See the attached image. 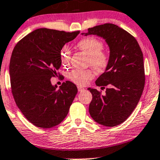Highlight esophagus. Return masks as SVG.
Returning <instances> with one entry per match:
<instances>
[{
  "label": "esophagus",
  "mask_w": 160,
  "mask_h": 160,
  "mask_svg": "<svg viewBox=\"0 0 160 160\" xmlns=\"http://www.w3.org/2000/svg\"><path fill=\"white\" fill-rule=\"evenodd\" d=\"M78 91H79V92H82V91H83V90H84V88L81 87V86H78Z\"/></svg>",
  "instance_id": "34e87169"
}]
</instances>
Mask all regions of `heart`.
Returning <instances> with one entry per match:
<instances>
[{
  "label": "heart",
  "instance_id": "obj_1",
  "mask_svg": "<svg viewBox=\"0 0 160 160\" xmlns=\"http://www.w3.org/2000/svg\"><path fill=\"white\" fill-rule=\"evenodd\" d=\"M78 47L88 56V65H90L99 74H102L107 71L111 59L109 54L102 50L104 48L102 41L93 37H89L80 40L78 43ZM61 58L64 65H68L70 53L66 49L62 50ZM93 77L94 73L90 69L73 70L68 75L71 81L79 86L86 85L89 80L93 78Z\"/></svg>",
  "mask_w": 160,
  "mask_h": 160
}]
</instances>
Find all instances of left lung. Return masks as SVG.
Returning <instances> with one entry per match:
<instances>
[{"mask_svg":"<svg viewBox=\"0 0 160 160\" xmlns=\"http://www.w3.org/2000/svg\"><path fill=\"white\" fill-rule=\"evenodd\" d=\"M89 34L102 37L110 48V65L95 81L105 94L88 88L92 95L89 111L92 118L104 126L113 127L126 120L136 108L145 83L142 51L129 33L114 24L88 28Z\"/></svg>","mask_w":160,"mask_h":160,"instance_id":"left-lung-1","label":"left lung"}]
</instances>
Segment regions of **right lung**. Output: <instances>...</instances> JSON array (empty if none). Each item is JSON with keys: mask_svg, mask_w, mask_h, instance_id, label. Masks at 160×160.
Wrapping results in <instances>:
<instances>
[{"mask_svg": "<svg viewBox=\"0 0 160 160\" xmlns=\"http://www.w3.org/2000/svg\"><path fill=\"white\" fill-rule=\"evenodd\" d=\"M80 34L48 28L36 29L20 40L10 62L11 90L16 105L25 118L40 128H48L63 121L78 93L65 81L59 89L50 79L62 65L64 45Z\"/></svg>", "mask_w": 160, "mask_h": 160, "instance_id": "add662e5", "label": "right lung"}]
</instances>
